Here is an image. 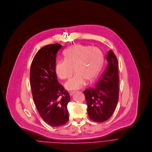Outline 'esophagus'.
<instances>
[{
  "label": "esophagus",
  "instance_id": "1",
  "mask_svg": "<svg viewBox=\"0 0 152 152\" xmlns=\"http://www.w3.org/2000/svg\"><path fill=\"white\" fill-rule=\"evenodd\" d=\"M74 94H75V92H71L69 93V95H70L71 96H72Z\"/></svg>",
  "mask_w": 152,
  "mask_h": 152
}]
</instances>
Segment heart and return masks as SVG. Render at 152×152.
<instances>
[{
    "instance_id": "obj_1",
    "label": "heart",
    "mask_w": 152,
    "mask_h": 152,
    "mask_svg": "<svg viewBox=\"0 0 152 152\" xmlns=\"http://www.w3.org/2000/svg\"><path fill=\"white\" fill-rule=\"evenodd\" d=\"M64 59L57 62L55 72L62 80L69 78L75 74L65 84L67 90H74L83 87L87 81L94 82L97 78L104 62L102 51L97 47L77 44L66 49Z\"/></svg>"
}]
</instances>
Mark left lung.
<instances>
[{
	"instance_id": "obj_1",
	"label": "left lung",
	"mask_w": 152,
	"mask_h": 152,
	"mask_svg": "<svg viewBox=\"0 0 152 152\" xmlns=\"http://www.w3.org/2000/svg\"><path fill=\"white\" fill-rule=\"evenodd\" d=\"M107 69L96 86L84 91L88 117L96 122H104L110 118L118 100V62L111 50L107 54Z\"/></svg>"
}]
</instances>
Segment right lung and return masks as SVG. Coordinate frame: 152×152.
Returning a JSON list of instances; mask_svg holds the SVG:
<instances>
[{
	"label": "right lung",
	"mask_w": 152,
	"mask_h": 152,
	"mask_svg": "<svg viewBox=\"0 0 152 152\" xmlns=\"http://www.w3.org/2000/svg\"><path fill=\"white\" fill-rule=\"evenodd\" d=\"M58 44L41 48L35 56L30 71V86L34 102L42 118L54 127L62 126L69 120L67 105L70 96L57 81L55 72Z\"/></svg>",
	"instance_id": "1"
}]
</instances>
